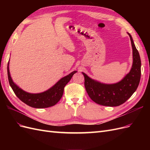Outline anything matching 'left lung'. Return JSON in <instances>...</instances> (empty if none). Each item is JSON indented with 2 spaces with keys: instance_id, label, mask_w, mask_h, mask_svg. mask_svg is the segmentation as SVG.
I'll list each match as a JSON object with an SVG mask.
<instances>
[{
  "instance_id": "left-lung-1",
  "label": "left lung",
  "mask_w": 150,
  "mask_h": 150,
  "mask_svg": "<svg viewBox=\"0 0 150 150\" xmlns=\"http://www.w3.org/2000/svg\"><path fill=\"white\" fill-rule=\"evenodd\" d=\"M133 48V62L129 73L120 82L113 84L100 83L91 79L84 72V86L88 96L97 104L117 106L123 104L138 88L141 78V59L131 35L128 33Z\"/></svg>"
}]
</instances>
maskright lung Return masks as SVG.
<instances>
[{
    "instance_id": "right-lung-1",
    "label": "right lung",
    "mask_w": 150,
    "mask_h": 150,
    "mask_svg": "<svg viewBox=\"0 0 150 150\" xmlns=\"http://www.w3.org/2000/svg\"><path fill=\"white\" fill-rule=\"evenodd\" d=\"M8 62L7 64L8 79L13 91L20 100L28 106L35 108H49L57 104L62 96L65 86L71 80L72 76L77 72L76 71L72 72L69 75L60 79L55 85L46 91L39 94H31L24 91L13 83L10 75Z\"/></svg>"
}]
</instances>
